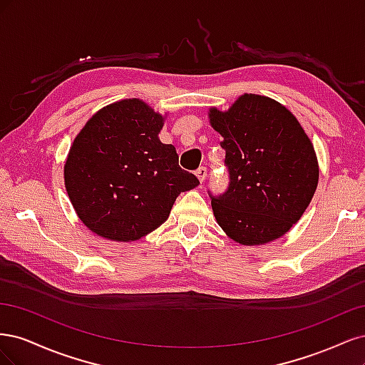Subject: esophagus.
<instances>
[{
  "label": "esophagus",
  "mask_w": 365,
  "mask_h": 365,
  "mask_svg": "<svg viewBox=\"0 0 365 365\" xmlns=\"http://www.w3.org/2000/svg\"><path fill=\"white\" fill-rule=\"evenodd\" d=\"M196 176H197V180H200V182L202 184L204 180H205V176H207V168H204V165H201V168L196 170Z\"/></svg>",
  "instance_id": "1"
}]
</instances>
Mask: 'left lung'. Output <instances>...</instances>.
<instances>
[{"instance_id": "obj_1", "label": "left lung", "mask_w": 365, "mask_h": 365, "mask_svg": "<svg viewBox=\"0 0 365 365\" xmlns=\"http://www.w3.org/2000/svg\"><path fill=\"white\" fill-rule=\"evenodd\" d=\"M224 137L230 187L212 196L213 215L240 245H263L288 233L311 204L319 168L311 138L282 103L242 94L227 111L208 109Z\"/></svg>"}]
</instances>
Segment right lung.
Instances as JSON below:
<instances>
[{"mask_svg": "<svg viewBox=\"0 0 365 365\" xmlns=\"http://www.w3.org/2000/svg\"><path fill=\"white\" fill-rule=\"evenodd\" d=\"M165 117L140 98L103 106L86 121L63 165L65 189L82 222L114 242L138 240L169 217L181 192L200 184L158 134Z\"/></svg>", "mask_w": 365, "mask_h": 365, "instance_id": "1", "label": "right lung"}]
</instances>
